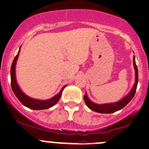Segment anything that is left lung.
<instances>
[{"instance_id": "left-lung-1", "label": "left lung", "mask_w": 149, "mask_h": 149, "mask_svg": "<svg viewBox=\"0 0 149 149\" xmlns=\"http://www.w3.org/2000/svg\"><path fill=\"white\" fill-rule=\"evenodd\" d=\"M133 64L134 68L135 70V83L134 84L133 87L131 89L130 93L127 95L126 97L121 100L120 101L117 102H113V103H108V104H102V105H99V104H96L92 102L88 98L87 95L85 93L84 97V100L85 102H86V105L88 108H90L92 111H95V112H98V113H114L116 111H119V110L122 109L124 107L126 106L128 103L131 101V100L135 96V92H136L137 86H138V67L135 63V59L134 57L133 59Z\"/></svg>"}]
</instances>
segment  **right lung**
<instances>
[{
  "instance_id": "right-lung-1",
  "label": "right lung",
  "mask_w": 149,
  "mask_h": 149,
  "mask_svg": "<svg viewBox=\"0 0 149 149\" xmlns=\"http://www.w3.org/2000/svg\"><path fill=\"white\" fill-rule=\"evenodd\" d=\"M19 53V50L18 54H17V55H16V57H14L11 67V89H12L13 92L14 93V95H16L17 99L22 102V105L27 107V108H30V109L43 110L47 109V108H51V107L54 106V105L58 102L59 100H60L62 95V92H63V90L64 89V88L65 87V86L64 87L62 88L60 92H59L57 95H56L55 96L53 97L51 99L47 100H36L33 99V98L31 97H29L27 96L25 94L23 93L22 91L20 89V88L19 87V86L17 85V81H16L15 66L17 58H18Z\"/></svg>"
}]
</instances>
